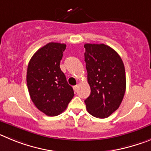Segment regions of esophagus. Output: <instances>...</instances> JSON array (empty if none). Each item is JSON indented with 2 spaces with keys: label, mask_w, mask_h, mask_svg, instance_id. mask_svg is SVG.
Segmentation results:
<instances>
[{
  "label": "esophagus",
  "mask_w": 151,
  "mask_h": 151,
  "mask_svg": "<svg viewBox=\"0 0 151 151\" xmlns=\"http://www.w3.org/2000/svg\"><path fill=\"white\" fill-rule=\"evenodd\" d=\"M78 87H79V86H77V85L74 86V87H73V88H74V92H77V89H78Z\"/></svg>",
  "instance_id": "34e87169"
}]
</instances>
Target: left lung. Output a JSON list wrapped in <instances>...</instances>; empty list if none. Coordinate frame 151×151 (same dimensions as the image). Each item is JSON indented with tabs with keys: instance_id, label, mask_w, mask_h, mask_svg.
<instances>
[{
	"instance_id": "left-lung-1",
	"label": "left lung",
	"mask_w": 151,
	"mask_h": 151,
	"mask_svg": "<svg viewBox=\"0 0 151 151\" xmlns=\"http://www.w3.org/2000/svg\"><path fill=\"white\" fill-rule=\"evenodd\" d=\"M84 48L91 89L84 101L86 109L93 116L108 117L118 109L126 92L124 65L119 54L103 43H86Z\"/></svg>"
}]
</instances>
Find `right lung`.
Instances as JSON below:
<instances>
[{
  "label": "right lung",
  "instance_id": "add662e5",
  "mask_svg": "<svg viewBox=\"0 0 151 151\" xmlns=\"http://www.w3.org/2000/svg\"><path fill=\"white\" fill-rule=\"evenodd\" d=\"M65 48V43H47L28 63L26 81L30 97L37 108L47 116L62 114L74 96L60 68Z\"/></svg>",
  "mask_w": 151,
  "mask_h": 151
}]
</instances>
